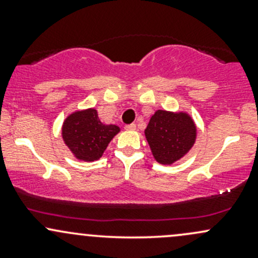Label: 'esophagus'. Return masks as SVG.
<instances>
[{
  "mask_svg": "<svg viewBox=\"0 0 258 258\" xmlns=\"http://www.w3.org/2000/svg\"><path fill=\"white\" fill-rule=\"evenodd\" d=\"M125 130H127V131H135L136 123H128V125L125 126Z\"/></svg>",
  "mask_w": 258,
  "mask_h": 258,
  "instance_id": "1",
  "label": "esophagus"
}]
</instances>
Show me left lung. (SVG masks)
Instances as JSON below:
<instances>
[{
	"mask_svg": "<svg viewBox=\"0 0 258 258\" xmlns=\"http://www.w3.org/2000/svg\"><path fill=\"white\" fill-rule=\"evenodd\" d=\"M197 125L185 111L156 110L144 130L154 159L172 165L186 155L197 141Z\"/></svg>",
	"mask_w": 258,
	"mask_h": 258,
	"instance_id": "8db88e82",
	"label": "left lung"
}]
</instances>
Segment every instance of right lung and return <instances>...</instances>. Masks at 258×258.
<instances>
[{
    "instance_id": "add662e5",
    "label": "right lung",
    "mask_w": 258,
    "mask_h": 258,
    "mask_svg": "<svg viewBox=\"0 0 258 258\" xmlns=\"http://www.w3.org/2000/svg\"><path fill=\"white\" fill-rule=\"evenodd\" d=\"M120 132L116 125H105L94 108L73 111L61 126V138L74 158L80 161H96L102 158L111 139Z\"/></svg>"
}]
</instances>
